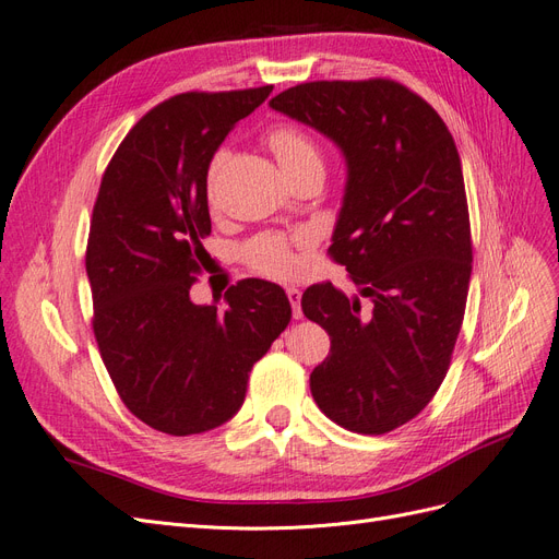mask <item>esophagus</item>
Wrapping results in <instances>:
<instances>
[{
	"instance_id": "34e87169",
	"label": "esophagus",
	"mask_w": 559,
	"mask_h": 559,
	"mask_svg": "<svg viewBox=\"0 0 559 559\" xmlns=\"http://www.w3.org/2000/svg\"><path fill=\"white\" fill-rule=\"evenodd\" d=\"M286 296H289V302H292V308H294V317L300 319L302 317V310H300V289H296V286H289V289H286Z\"/></svg>"
}]
</instances>
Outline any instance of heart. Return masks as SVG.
Wrapping results in <instances>:
<instances>
[{
	"label": "heart",
	"instance_id": "b5f03b06",
	"mask_svg": "<svg viewBox=\"0 0 559 559\" xmlns=\"http://www.w3.org/2000/svg\"><path fill=\"white\" fill-rule=\"evenodd\" d=\"M267 146L273 151L280 167L284 170L286 179L310 170V167H319L324 170V158H321V148L317 146V142L310 138L308 132H302L296 126H277L267 132ZM226 163V151H218L214 154L212 163H210V189L212 183ZM242 257L245 261L259 270L263 275L270 277H292L296 273V257L284 238L280 235H259V238L249 240L242 247Z\"/></svg>",
	"mask_w": 559,
	"mask_h": 559
}]
</instances>
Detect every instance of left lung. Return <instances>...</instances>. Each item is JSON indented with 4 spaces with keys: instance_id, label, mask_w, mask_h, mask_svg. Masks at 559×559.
Instances as JSON below:
<instances>
[{
    "instance_id": "8db88e82",
    "label": "left lung",
    "mask_w": 559,
    "mask_h": 559,
    "mask_svg": "<svg viewBox=\"0 0 559 559\" xmlns=\"http://www.w3.org/2000/svg\"><path fill=\"white\" fill-rule=\"evenodd\" d=\"M270 107L326 134L347 163L329 253L359 296L321 282L300 298L331 335L312 396L335 425L386 433L427 408L464 321L473 247L460 154L427 99L392 79L300 83Z\"/></svg>"
}]
</instances>
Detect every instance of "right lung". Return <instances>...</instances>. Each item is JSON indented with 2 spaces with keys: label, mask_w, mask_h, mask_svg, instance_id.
<instances>
[{
  "label": "right lung",
  "mask_w": 559,
  "mask_h": 559,
  "mask_svg": "<svg viewBox=\"0 0 559 559\" xmlns=\"http://www.w3.org/2000/svg\"><path fill=\"white\" fill-rule=\"evenodd\" d=\"M270 93L165 99L126 134L99 183L86 249L95 341L126 408L163 433H202L238 413L251 366L292 319L284 289L265 280L230 286L224 308L189 296L210 259V163Z\"/></svg>",
  "instance_id": "right-lung-1"
}]
</instances>
